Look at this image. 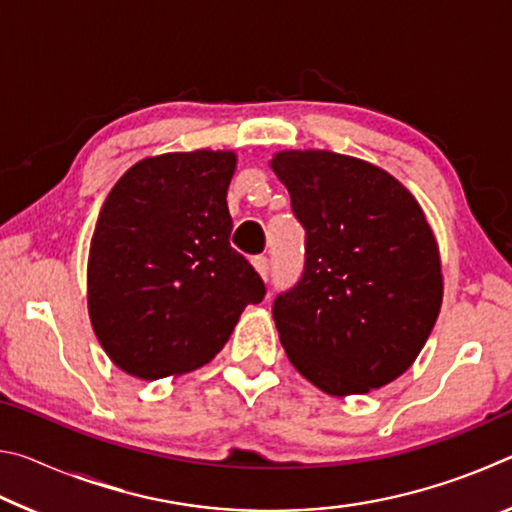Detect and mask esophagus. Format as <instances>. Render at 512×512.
Here are the masks:
<instances>
[{
	"label": "esophagus",
	"instance_id": "1",
	"mask_svg": "<svg viewBox=\"0 0 512 512\" xmlns=\"http://www.w3.org/2000/svg\"><path fill=\"white\" fill-rule=\"evenodd\" d=\"M253 266H255V271L264 277V280H268V273H271V262H268V257H264V255L253 257Z\"/></svg>",
	"mask_w": 512,
	"mask_h": 512
}]
</instances>
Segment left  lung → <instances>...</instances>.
Listing matches in <instances>:
<instances>
[{"instance_id":"obj_1","label":"left lung","mask_w":512,"mask_h":512,"mask_svg":"<svg viewBox=\"0 0 512 512\" xmlns=\"http://www.w3.org/2000/svg\"><path fill=\"white\" fill-rule=\"evenodd\" d=\"M271 169L307 232L305 271L273 302L282 348L329 395L411 368L443 305L436 237L391 173L332 151H280Z\"/></svg>"}]
</instances>
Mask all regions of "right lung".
I'll return each mask as SVG.
<instances>
[{"label":"right lung","instance_id":"obj_1","mask_svg":"<svg viewBox=\"0 0 512 512\" xmlns=\"http://www.w3.org/2000/svg\"><path fill=\"white\" fill-rule=\"evenodd\" d=\"M232 151L164 153L133 164L99 212L88 311L101 348L140 379L210 363L266 287L230 246Z\"/></svg>","mask_w":512,"mask_h":512}]
</instances>
